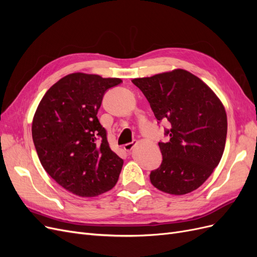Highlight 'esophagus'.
Here are the masks:
<instances>
[{
  "label": "esophagus",
  "instance_id": "34e87169",
  "mask_svg": "<svg viewBox=\"0 0 257 257\" xmlns=\"http://www.w3.org/2000/svg\"><path fill=\"white\" fill-rule=\"evenodd\" d=\"M136 145H137V142H136V141H135V142H132V143H128V144L123 146V149L125 150L126 152H131L132 150L134 149V147H135Z\"/></svg>",
  "mask_w": 257,
  "mask_h": 257
}]
</instances>
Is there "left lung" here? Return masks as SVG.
I'll list each match as a JSON object with an SVG mask.
<instances>
[{"label": "left lung", "mask_w": 257, "mask_h": 257, "mask_svg": "<svg viewBox=\"0 0 257 257\" xmlns=\"http://www.w3.org/2000/svg\"><path fill=\"white\" fill-rule=\"evenodd\" d=\"M150 103L167 143L159 146L163 161L150 174V181L162 192L183 195L198 189L219 165L227 135L224 106L198 77L184 71L132 80Z\"/></svg>", "instance_id": "1"}]
</instances>
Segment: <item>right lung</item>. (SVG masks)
<instances>
[{
    "mask_svg": "<svg viewBox=\"0 0 257 257\" xmlns=\"http://www.w3.org/2000/svg\"><path fill=\"white\" fill-rule=\"evenodd\" d=\"M122 82L69 74L46 92L35 112L32 137L42 165L68 192L94 197L111 190L123 160L111 151L97 119L105 93Z\"/></svg>",
    "mask_w": 257,
    "mask_h": 257,
    "instance_id": "right-lung-1",
    "label": "right lung"
}]
</instances>
